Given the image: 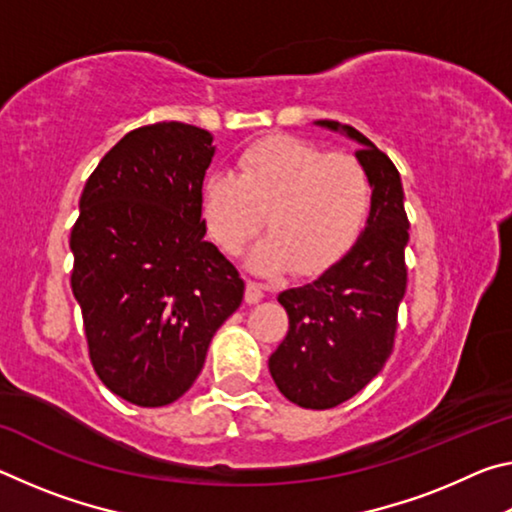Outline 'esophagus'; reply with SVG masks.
I'll return each instance as SVG.
<instances>
[{
	"label": "esophagus",
	"mask_w": 512,
	"mask_h": 512,
	"mask_svg": "<svg viewBox=\"0 0 512 512\" xmlns=\"http://www.w3.org/2000/svg\"><path fill=\"white\" fill-rule=\"evenodd\" d=\"M262 298H264V287H262V284L248 280L246 282V302H248V305H255V302H259Z\"/></svg>",
	"instance_id": "obj_1"
}]
</instances>
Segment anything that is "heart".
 <instances>
[{"label":"heart","mask_w":512,"mask_h":512,"mask_svg":"<svg viewBox=\"0 0 512 512\" xmlns=\"http://www.w3.org/2000/svg\"><path fill=\"white\" fill-rule=\"evenodd\" d=\"M370 176L350 153H325L314 142L273 135L246 146L237 176L212 173L203 183L207 232L228 255L262 230L271 237L250 255L257 273L314 275L348 253L366 225Z\"/></svg>","instance_id":"heart-1"}]
</instances>
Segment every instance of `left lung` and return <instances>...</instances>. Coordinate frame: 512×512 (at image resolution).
I'll return each mask as SVG.
<instances>
[{"mask_svg":"<svg viewBox=\"0 0 512 512\" xmlns=\"http://www.w3.org/2000/svg\"><path fill=\"white\" fill-rule=\"evenodd\" d=\"M318 124L361 144L357 160L370 176V216L341 262L311 284L277 296L289 314V332L268 359V370L289 402L323 411L366 388L391 357L406 293L409 219L391 158L357 128L332 119Z\"/></svg>","mask_w":512,"mask_h":512,"instance_id":"obj_1","label":"left lung"}]
</instances>
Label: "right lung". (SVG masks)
<instances>
[{
    "label": "right lung",
    "instance_id": "1",
    "mask_svg": "<svg viewBox=\"0 0 512 512\" xmlns=\"http://www.w3.org/2000/svg\"><path fill=\"white\" fill-rule=\"evenodd\" d=\"M212 155L203 128L158 121L121 137L83 187L72 291L94 372L137 406L183 397L244 300L239 271L205 241Z\"/></svg>",
    "mask_w": 512,
    "mask_h": 512
}]
</instances>
